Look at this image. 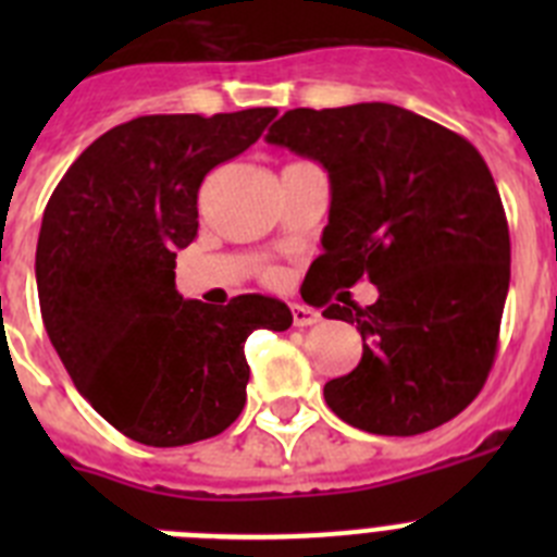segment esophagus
Instances as JSON below:
<instances>
[{"instance_id":"34e87169","label":"esophagus","mask_w":557,"mask_h":557,"mask_svg":"<svg viewBox=\"0 0 557 557\" xmlns=\"http://www.w3.org/2000/svg\"><path fill=\"white\" fill-rule=\"evenodd\" d=\"M293 323L295 326H314V323H321V312H314L312 307H304V304H293Z\"/></svg>"}]
</instances>
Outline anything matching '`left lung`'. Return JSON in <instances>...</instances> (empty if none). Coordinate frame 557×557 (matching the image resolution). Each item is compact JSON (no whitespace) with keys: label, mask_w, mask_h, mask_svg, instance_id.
<instances>
[{"label":"left lung","mask_w":557,"mask_h":557,"mask_svg":"<svg viewBox=\"0 0 557 557\" xmlns=\"http://www.w3.org/2000/svg\"><path fill=\"white\" fill-rule=\"evenodd\" d=\"M270 145L332 181L323 253L309 268L329 321L357 323L362 359L323 387L337 418L373 435H421L482 391L499 346L510 234L494 175L460 133L391 102L295 108ZM307 275V278H309ZM377 284L371 308L332 288Z\"/></svg>","instance_id":"8db88e82"}]
</instances>
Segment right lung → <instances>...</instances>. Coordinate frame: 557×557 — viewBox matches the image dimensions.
Returning a JSON list of instances; mask_svg holds the SVG:
<instances>
[{
  "mask_svg": "<svg viewBox=\"0 0 557 557\" xmlns=\"http://www.w3.org/2000/svg\"><path fill=\"white\" fill-rule=\"evenodd\" d=\"M275 113H152L111 127L44 209V329L83 398L131 441L186 446L228 430L245 407L248 334L293 326L287 304L268 295L214 309L175 289V256L198 236L200 184Z\"/></svg>",
  "mask_w": 557,
  "mask_h": 557,
  "instance_id": "add662e5",
  "label": "right lung"
}]
</instances>
